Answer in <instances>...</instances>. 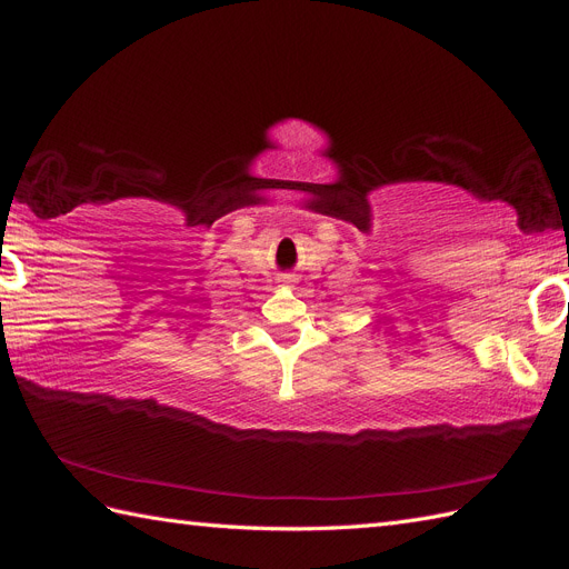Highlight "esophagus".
Wrapping results in <instances>:
<instances>
[{"instance_id": "1", "label": "esophagus", "mask_w": 569, "mask_h": 569, "mask_svg": "<svg viewBox=\"0 0 569 569\" xmlns=\"http://www.w3.org/2000/svg\"><path fill=\"white\" fill-rule=\"evenodd\" d=\"M280 284L282 287H295L297 284V278H295V274H291V272H284V274H280Z\"/></svg>"}]
</instances>
